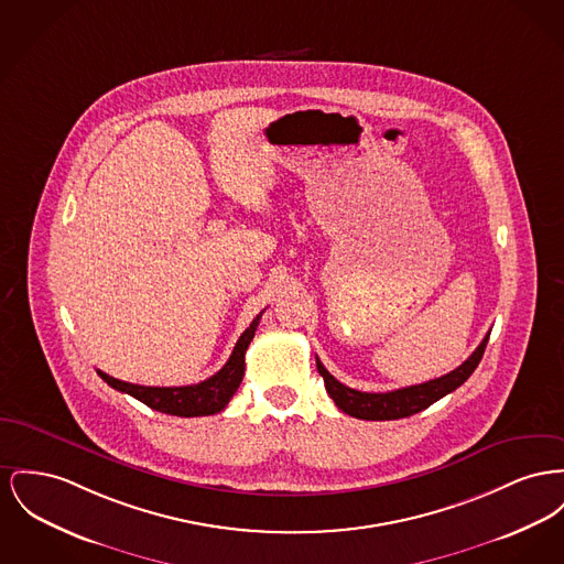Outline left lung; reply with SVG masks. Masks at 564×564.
I'll use <instances>...</instances> for the list:
<instances>
[{"label":"left lung","mask_w":564,"mask_h":564,"mask_svg":"<svg viewBox=\"0 0 564 564\" xmlns=\"http://www.w3.org/2000/svg\"><path fill=\"white\" fill-rule=\"evenodd\" d=\"M490 334H486V338L479 343V347L470 354V358L458 366L456 370L432 379L420 386H409L402 390L394 392H383V394H370V392H358L351 390L347 386H343L340 381H336L330 372L326 370V366L319 362L317 358V370L324 377L326 390L330 394L334 404L358 420H372V422H383V420H400V417H409L413 413H420L424 409H429L432 402H436L438 398L447 397L449 392H454L456 388H460L464 381L473 375V370L481 362V356L486 351Z\"/></svg>","instance_id":"8db88e82"}]
</instances>
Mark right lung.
<instances>
[{
    "mask_svg": "<svg viewBox=\"0 0 564 564\" xmlns=\"http://www.w3.org/2000/svg\"><path fill=\"white\" fill-rule=\"evenodd\" d=\"M264 313V311H262ZM262 313L251 322V326L240 334L236 347H234L230 360L224 365L219 372L208 377L206 381H199L196 386H181V388H151V386H135L121 379H115L106 372L98 370L101 379L130 397L144 402L147 406L167 413V415H178V417H199V415H213L219 413L228 406L232 400L242 375H245V354L249 343L253 340L258 324L262 319Z\"/></svg>",
    "mask_w": 564,
    "mask_h": 564,
    "instance_id": "1",
    "label": "right lung"
}]
</instances>
